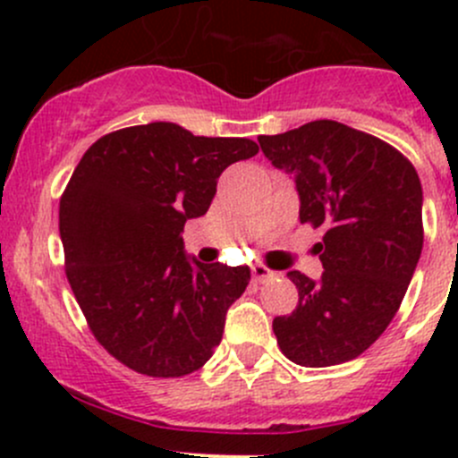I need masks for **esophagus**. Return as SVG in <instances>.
Wrapping results in <instances>:
<instances>
[{
  "label": "esophagus",
  "instance_id": "34e87169",
  "mask_svg": "<svg viewBox=\"0 0 458 458\" xmlns=\"http://www.w3.org/2000/svg\"><path fill=\"white\" fill-rule=\"evenodd\" d=\"M275 275H276V272H272L270 267H266L263 263H255V266H252V276H255V281H259V284L272 279Z\"/></svg>",
  "mask_w": 458,
  "mask_h": 458
}]
</instances>
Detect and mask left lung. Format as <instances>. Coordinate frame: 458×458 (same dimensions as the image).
<instances>
[{
  "mask_svg": "<svg viewBox=\"0 0 458 458\" xmlns=\"http://www.w3.org/2000/svg\"><path fill=\"white\" fill-rule=\"evenodd\" d=\"M272 165L294 179L301 224L323 225L321 279L288 272L293 315L272 330L281 352L326 368L366 352L405 297L423 248V191L414 165L390 143L332 119L259 137Z\"/></svg>",
  "mask_w": 458,
  "mask_h": 458,
  "instance_id": "obj_1",
  "label": "left lung"
}]
</instances>
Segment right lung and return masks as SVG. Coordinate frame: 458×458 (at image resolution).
Masks as SVG:
<instances>
[{
    "mask_svg": "<svg viewBox=\"0 0 458 458\" xmlns=\"http://www.w3.org/2000/svg\"><path fill=\"white\" fill-rule=\"evenodd\" d=\"M257 152L246 137L152 122L104 135L77 164L59 201L68 284L95 339L131 370L183 377L221 344L250 267L188 257L182 233L221 173Z\"/></svg>",
    "mask_w": 458,
    "mask_h": 458,
    "instance_id": "1",
    "label": "right lung"
}]
</instances>
